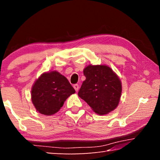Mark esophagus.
<instances>
[{"instance_id": "1", "label": "esophagus", "mask_w": 160, "mask_h": 160, "mask_svg": "<svg viewBox=\"0 0 160 160\" xmlns=\"http://www.w3.org/2000/svg\"><path fill=\"white\" fill-rule=\"evenodd\" d=\"M73 88H74V89H75V91H76V92H78V90H79V85H78V84H75V85H73Z\"/></svg>"}]
</instances>
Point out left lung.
<instances>
[{
	"label": "left lung",
	"mask_w": 160,
	"mask_h": 160,
	"mask_svg": "<svg viewBox=\"0 0 160 160\" xmlns=\"http://www.w3.org/2000/svg\"><path fill=\"white\" fill-rule=\"evenodd\" d=\"M86 79L78 96L88 103L94 112L107 114L117 107L122 86L118 75L105 65H89L83 70Z\"/></svg>",
	"instance_id": "left-lung-1"
}]
</instances>
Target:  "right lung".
Wrapping results in <instances>:
<instances>
[{
	"label": "right lung",
	"mask_w": 160,
	"mask_h": 160,
	"mask_svg": "<svg viewBox=\"0 0 160 160\" xmlns=\"http://www.w3.org/2000/svg\"><path fill=\"white\" fill-rule=\"evenodd\" d=\"M32 102L40 113L53 115L75 90L67 78L57 71L44 72L32 88Z\"/></svg>",
	"instance_id": "obj_1"
}]
</instances>
